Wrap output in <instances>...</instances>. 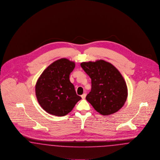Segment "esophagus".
<instances>
[{"mask_svg": "<svg viewBox=\"0 0 160 160\" xmlns=\"http://www.w3.org/2000/svg\"><path fill=\"white\" fill-rule=\"evenodd\" d=\"M85 97H86V94L85 93H84L82 95H81V98H82V99H84L85 98Z\"/></svg>", "mask_w": 160, "mask_h": 160, "instance_id": "obj_1", "label": "esophagus"}]
</instances>
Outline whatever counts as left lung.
I'll return each instance as SVG.
<instances>
[{"instance_id":"1","label":"left lung","mask_w":160,"mask_h":160,"mask_svg":"<svg viewBox=\"0 0 160 160\" xmlns=\"http://www.w3.org/2000/svg\"><path fill=\"white\" fill-rule=\"evenodd\" d=\"M81 68L92 79V89L86 99L102 115H110L125 104L126 82L116 68L103 60L84 62Z\"/></svg>"}]
</instances>
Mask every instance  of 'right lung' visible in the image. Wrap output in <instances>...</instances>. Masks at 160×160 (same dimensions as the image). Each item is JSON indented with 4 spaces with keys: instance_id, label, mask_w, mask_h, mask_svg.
I'll return each mask as SVG.
<instances>
[{
    "instance_id": "right-lung-1",
    "label": "right lung",
    "mask_w": 160,
    "mask_h": 160,
    "mask_svg": "<svg viewBox=\"0 0 160 160\" xmlns=\"http://www.w3.org/2000/svg\"><path fill=\"white\" fill-rule=\"evenodd\" d=\"M75 67L74 62L58 59L46 68L35 85V94L42 109L54 116L69 113L81 98L76 94L69 76Z\"/></svg>"
}]
</instances>
